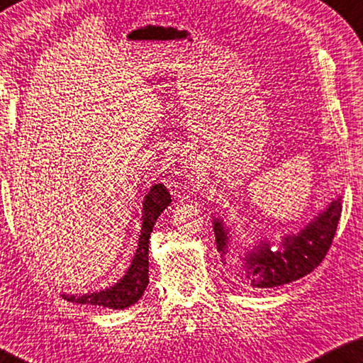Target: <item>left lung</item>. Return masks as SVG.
Segmentation results:
<instances>
[{"mask_svg": "<svg viewBox=\"0 0 363 363\" xmlns=\"http://www.w3.org/2000/svg\"><path fill=\"white\" fill-rule=\"evenodd\" d=\"M342 200L332 201L315 222L308 223L296 236L285 238L280 250H271L269 244H262L257 252L247 255L242 271V283L250 288H275L286 285L310 274L321 264L335 236ZM214 233L217 250H226V231L222 222L214 220Z\"/></svg>", "mask_w": 363, "mask_h": 363, "instance_id": "obj_1", "label": "left lung"}]
</instances>
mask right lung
Returning a JSON list of instances; mask_svg holds the SVG:
<instances>
[{
    "label": "right lung",
    "instance_id": "right-lung-1",
    "mask_svg": "<svg viewBox=\"0 0 363 363\" xmlns=\"http://www.w3.org/2000/svg\"><path fill=\"white\" fill-rule=\"evenodd\" d=\"M169 203H172V196H169L165 186L155 184L149 190V194L143 201V226H141L137 253H135L132 259L129 271L119 280V283L108 289L101 291V293H91L83 296L64 294V299L75 303L99 305V307L115 310H123L130 307L135 302H138L149 283V238H151L155 220L159 218V216L165 211L167 206H169Z\"/></svg>",
    "mask_w": 363,
    "mask_h": 363
}]
</instances>
